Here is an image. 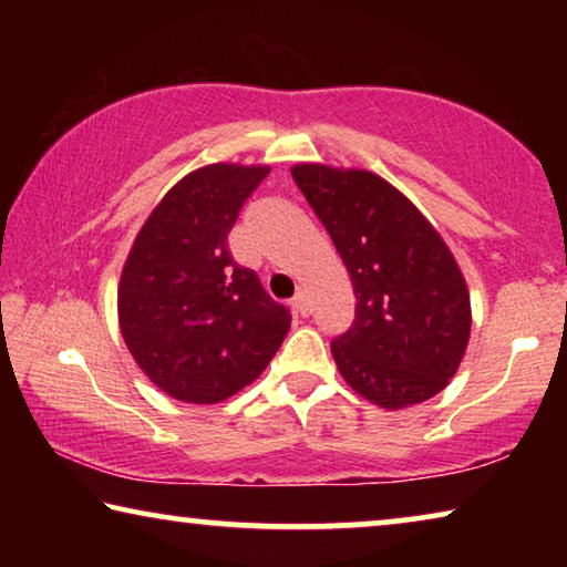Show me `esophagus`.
<instances>
[{
  "mask_svg": "<svg viewBox=\"0 0 567 567\" xmlns=\"http://www.w3.org/2000/svg\"><path fill=\"white\" fill-rule=\"evenodd\" d=\"M292 307H295L297 315H302V318H307V315H310V302H307L305 292H297V295L292 297Z\"/></svg>",
  "mask_w": 567,
  "mask_h": 567,
  "instance_id": "1",
  "label": "esophagus"
}]
</instances>
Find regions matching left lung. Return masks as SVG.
Instances as JSON below:
<instances>
[{
    "label": "left lung",
    "mask_w": 567,
    "mask_h": 567,
    "mask_svg": "<svg viewBox=\"0 0 567 567\" xmlns=\"http://www.w3.org/2000/svg\"><path fill=\"white\" fill-rule=\"evenodd\" d=\"M292 179L348 267L354 320L332 340L344 382L385 410L425 402L455 375L470 340V292L420 209L368 169L295 165Z\"/></svg>",
    "instance_id": "1"
}]
</instances>
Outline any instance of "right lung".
Wrapping results in <instances>:
<instances>
[{
	"mask_svg": "<svg viewBox=\"0 0 567 567\" xmlns=\"http://www.w3.org/2000/svg\"><path fill=\"white\" fill-rule=\"evenodd\" d=\"M265 165L199 167L152 209L124 262L117 310L134 362L169 398L213 405L262 375L290 330L227 247Z\"/></svg>",
	"mask_w": 567,
	"mask_h": 567,
	"instance_id": "1",
	"label": "right lung"
}]
</instances>
